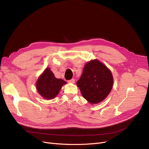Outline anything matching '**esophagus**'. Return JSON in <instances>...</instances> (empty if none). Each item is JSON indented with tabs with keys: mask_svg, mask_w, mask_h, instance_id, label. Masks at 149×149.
I'll use <instances>...</instances> for the list:
<instances>
[{
	"mask_svg": "<svg viewBox=\"0 0 149 149\" xmlns=\"http://www.w3.org/2000/svg\"><path fill=\"white\" fill-rule=\"evenodd\" d=\"M74 82H75V79L74 78H72L68 81V83H74Z\"/></svg>",
	"mask_w": 149,
	"mask_h": 149,
	"instance_id": "1",
	"label": "esophagus"
}]
</instances>
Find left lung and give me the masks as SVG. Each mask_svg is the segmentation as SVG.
<instances>
[{
  "label": "left lung",
  "mask_w": 149,
  "mask_h": 149,
  "mask_svg": "<svg viewBox=\"0 0 149 149\" xmlns=\"http://www.w3.org/2000/svg\"><path fill=\"white\" fill-rule=\"evenodd\" d=\"M113 76L106 66L97 60L86 63L80 79L77 81L82 95L92 104L104 100L113 87Z\"/></svg>",
  "instance_id": "8db88e82"
}]
</instances>
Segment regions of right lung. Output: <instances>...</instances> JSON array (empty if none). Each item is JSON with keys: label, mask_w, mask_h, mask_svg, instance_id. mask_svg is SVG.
I'll return each instance as SVG.
<instances>
[{"label": "right lung", "mask_w": 149, "mask_h": 149, "mask_svg": "<svg viewBox=\"0 0 149 149\" xmlns=\"http://www.w3.org/2000/svg\"><path fill=\"white\" fill-rule=\"evenodd\" d=\"M66 82L56 78L54 73L47 68L40 76L36 83V88L40 95L44 98L52 99L55 98Z\"/></svg>", "instance_id": "right-lung-1"}]
</instances>
